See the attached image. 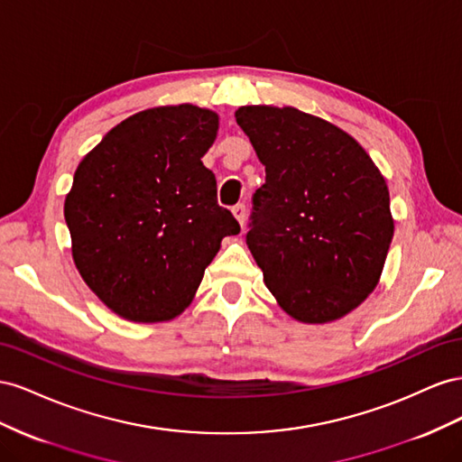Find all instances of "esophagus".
I'll list each match as a JSON object with an SVG mask.
<instances>
[{
	"instance_id": "esophagus-1",
	"label": "esophagus",
	"mask_w": 462,
	"mask_h": 462,
	"mask_svg": "<svg viewBox=\"0 0 462 462\" xmlns=\"http://www.w3.org/2000/svg\"><path fill=\"white\" fill-rule=\"evenodd\" d=\"M232 213H234L236 218H238L240 226L244 228V226H245V218H247V208H245V205H244V203H238V205H236V207L232 208Z\"/></svg>"
}]
</instances>
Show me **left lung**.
I'll return each instance as SVG.
<instances>
[{
  "instance_id": "1",
  "label": "left lung",
  "mask_w": 462,
  "mask_h": 462,
  "mask_svg": "<svg viewBox=\"0 0 462 462\" xmlns=\"http://www.w3.org/2000/svg\"><path fill=\"white\" fill-rule=\"evenodd\" d=\"M236 122L265 166L245 244L281 308L327 323L377 286L393 240L389 189L348 134L296 108L242 106Z\"/></svg>"
}]
</instances>
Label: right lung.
Here are the masks:
<instances>
[{
  "label": "right lung",
  "instance_id": "right-lung-1",
  "mask_svg": "<svg viewBox=\"0 0 462 462\" xmlns=\"http://www.w3.org/2000/svg\"><path fill=\"white\" fill-rule=\"evenodd\" d=\"M218 116L180 104L110 129L79 164L63 215L83 281L125 319L154 323L186 310L218 254L240 232L201 162Z\"/></svg>",
  "mask_w": 462,
  "mask_h": 462
}]
</instances>
